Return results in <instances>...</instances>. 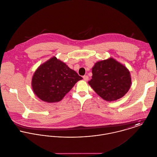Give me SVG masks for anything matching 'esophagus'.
<instances>
[{
    "mask_svg": "<svg viewBox=\"0 0 157 157\" xmlns=\"http://www.w3.org/2000/svg\"><path fill=\"white\" fill-rule=\"evenodd\" d=\"M83 80H84L85 81H88V80H89V77H88V75H84V76L83 77Z\"/></svg>",
    "mask_w": 157,
    "mask_h": 157,
    "instance_id": "esophagus-1",
    "label": "esophagus"
}]
</instances>
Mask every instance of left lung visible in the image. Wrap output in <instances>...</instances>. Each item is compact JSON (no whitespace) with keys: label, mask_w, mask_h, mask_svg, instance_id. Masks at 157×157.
Segmentation results:
<instances>
[{"label":"left lung","mask_w":157,"mask_h":157,"mask_svg":"<svg viewBox=\"0 0 157 157\" xmlns=\"http://www.w3.org/2000/svg\"><path fill=\"white\" fill-rule=\"evenodd\" d=\"M88 82L95 92L106 101L117 100L129 90L131 78L128 69L114 59L97 62Z\"/></svg>","instance_id":"8db88e82"}]
</instances>
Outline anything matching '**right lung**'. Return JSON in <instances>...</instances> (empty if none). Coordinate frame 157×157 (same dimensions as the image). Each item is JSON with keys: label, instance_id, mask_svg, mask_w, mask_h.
I'll return each mask as SVG.
<instances>
[{"label": "right lung", "instance_id": "add662e5", "mask_svg": "<svg viewBox=\"0 0 157 157\" xmlns=\"http://www.w3.org/2000/svg\"><path fill=\"white\" fill-rule=\"evenodd\" d=\"M82 79L75 71L54 57L36 70L33 77L32 87L42 100L58 102Z\"/></svg>", "mask_w": 157, "mask_h": 157}]
</instances>
